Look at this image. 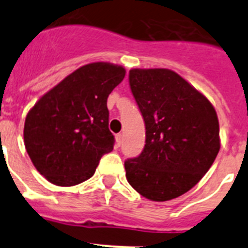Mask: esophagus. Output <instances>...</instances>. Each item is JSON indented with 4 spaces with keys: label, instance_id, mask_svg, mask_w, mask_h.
I'll list each match as a JSON object with an SVG mask.
<instances>
[{
    "label": "esophagus",
    "instance_id": "obj_1",
    "mask_svg": "<svg viewBox=\"0 0 248 248\" xmlns=\"http://www.w3.org/2000/svg\"><path fill=\"white\" fill-rule=\"evenodd\" d=\"M115 141H117V145L120 146V144H122V141H123V135L122 134L115 135Z\"/></svg>",
    "mask_w": 248,
    "mask_h": 248
}]
</instances>
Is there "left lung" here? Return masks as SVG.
<instances>
[{"mask_svg": "<svg viewBox=\"0 0 248 248\" xmlns=\"http://www.w3.org/2000/svg\"><path fill=\"white\" fill-rule=\"evenodd\" d=\"M129 85L145 123V145L125 160L126 180L153 201L179 198L211 168L220 150L211 103L169 69H131Z\"/></svg>", "mask_w": 248, "mask_h": 248, "instance_id": "8db88e82", "label": "left lung"}]
</instances>
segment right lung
Listing matches in <instances>:
<instances>
[{
  "label": "right lung",
  "mask_w": 248,
  "mask_h": 248,
  "mask_svg": "<svg viewBox=\"0 0 248 248\" xmlns=\"http://www.w3.org/2000/svg\"><path fill=\"white\" fill-rule=\"evenodd\" d=\"M125 69L92 63L65 77L28 111L25 146L36 169L54 185L88 180L100 157L113 150L107 99Z\"/></svg>",
  "instance_id": "1"
}]
</instances>
